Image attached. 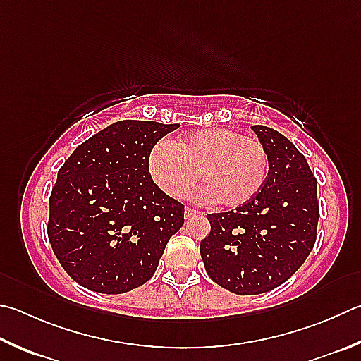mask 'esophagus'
<instances>
[{
  "label": "esophagus",
  "instance_id": "1",
  "mask_svg": "<svg viewBox=\"0 0 361 361\" xmlns=\"http://www.w3.org/2000/svg\"><path fill=\"white\" fill-rule=\"evenodd\" d=\"M197 213H199L197 209H194V208H189V207H186V208H185V216H186V218H191V216L197 214Z\"/></svg>",
  "mask_w": 361,
  "mask_h": 361
}]
</instances>
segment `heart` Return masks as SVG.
I'll return each instance as SVG.
<instances>
[{
	"label": "heart",
	"mask_w": 361,
	"mask_h": 361,
	"mask_svg": "<svg viewBox=\"0 0 361 361\" xmlns=\"http://www.w3.org/2000/svg\"><path fill=\"white\" fill-rule=\"evenodd\" d=\"M148 170L164 194L181 199L197 183L200 199L240 207L265 185L270 158L264 143L233 129L212 128L159 142L148 156Z\"/></svg>",
	"instance_id": "heart-1"
}]
</instances>
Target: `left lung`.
Masks as SVG:
<instances>
[{"mask_svg": "<svg viewBox=\"0 0 361 361\" xmlns=\"http://www.w3.org/2000/svg\"><path fill=\"white\" fill-rule=\"evenodd\" d=\"M270 158L265 185L231 212L207 214L200 243L208 276L238 295H257L286 283L317 238V180L293 143L271 128L251 126Z\"/></svg>", "mask_w": 361, "mask_h": 361, "instance_id": "8db88e82", "label": "left lung"}]
</instances>
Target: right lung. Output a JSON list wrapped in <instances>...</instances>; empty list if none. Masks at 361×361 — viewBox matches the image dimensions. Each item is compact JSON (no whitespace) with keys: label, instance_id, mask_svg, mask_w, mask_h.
Instances as JSON below:
<instances>
[{"label":"right lung","instance_id":"right-lung-1","mask_svg":"<svg viewBox=\"0 0 361 361\" xmlns=\"http://www.w3.org/2000/svg\"><path fill=\"white\" fill-rule=\"evenodd\" d=\"M178 124L123 120L78 145L50 194L47 233L69 276L99 293H124L153 276L185 205L156 186L148 156Z\"/></svg>","mask_w":361,"mask_h":361}]
</instances>
